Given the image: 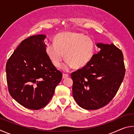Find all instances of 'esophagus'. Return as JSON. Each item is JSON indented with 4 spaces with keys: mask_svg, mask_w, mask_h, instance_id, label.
<instances>
[{
    "mask_svg": "<svg viewBox=\"0 0 134 134\" xmlns=\"http://www.w3.org/2000/svg\"><path fill=\"white\" fill-rule=\"evenodd\" d=\"M69 77V74H63V79H65V78H67Z\"/></svg>",
    "mask_w": 134,
    "mask_h": 134,
    "instance_id": "34e87169",
    "label": "esophagus"
}]
</instances>
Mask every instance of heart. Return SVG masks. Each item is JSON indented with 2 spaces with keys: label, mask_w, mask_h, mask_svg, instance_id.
<instances>
[{
  "label": "heart",
  "mask_w": 134,
  "mask_h": 134,
  "mask_svg": "<svg viewBox=\"0 0 134 134\" xmlns=\"http://www.w3.org/2000/svg\"><path fill=\"white\" fill-rule=\"evenodd\" d=\"M54 44H48L45 51L53 64L60 67L64 57L67 61L63 69L65 71L74 67L81 69L91 60L94 51L93 41L84 34L66 32L54 38Z\"/></svg>",
  "instance_id": "heart-1"
}]
</instances>
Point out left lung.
<instances>
[{
    "label": "left lung",
    "mask_w": 134,
    "mask_h": 134,
    "mask_svg": "<svg viewBox=\"0 0 134 134\" xmlns=\"http://www.w3.org/2000/svg\"><path fill=\"white\" fill-rule=\"evenodd\" d=\"M100 49L82 69L72 72V96L79 106L95 110L110 102L125 74L124 56L113 45L97 43Z\"/></svg>",
    "instance_id": "8db88e82"
}]
</instances>
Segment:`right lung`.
<instances>
[{
  "label": "right lung",
  "mask_w": 134,
  "mask_h": 134,
  "mask_svg": "<svg viewBox=\"0 0 134 134\" xmlns=\"http://www.w3.org/2000/svg\"><path fill=\"white\" fill-rule=\"evenodd\" d=\"M46 37L36 35L22 41L6 63L9 93L18 103L29 109L45 107L63 76L45 51Z\"/></svg>",
  "instance_id": "1"
}]
</instances>
